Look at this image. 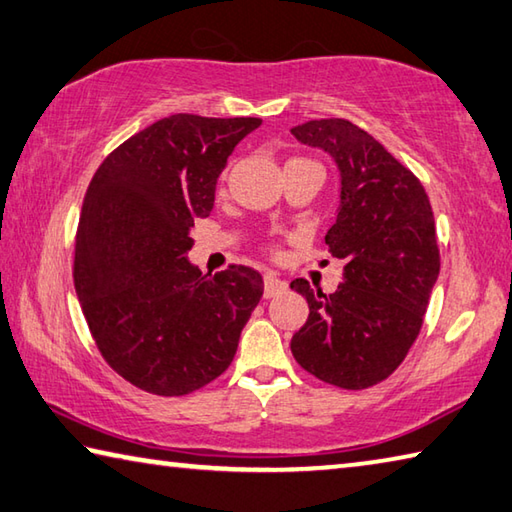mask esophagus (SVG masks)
Wrapping results in <instances>:
<instances>
[{
	"label": "esophagus",
	"mask_w": 512,
	"mask_h": 512,
	"mask_svg": "<svg viewBox=\"0 0 512 512\" xmlns=\"http://www.w3.org/2000/svg\"><path fill=\"white\" fill-rule=\"evenodd\" d=\"M284 288H286V282L280 280V277H277V273H273V271H266L264 273V295L266 297H273L277 293H282Z\"/></svg>",
	"instance_id": "1"
}]
</instances>
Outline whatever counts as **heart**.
Instances as JSON below:
<instances>
[{"instance_id":"obj_1","label":"heart","mask_w":512,"mask_h":512,"mask_svg":"<svg viewBox=\"0 0 512 512\" xmlns=\"http://www.w3.org/2000/svg\"><path fill=\"white\" fill-rule=\"evenodd\" d=\"M221 181H224V179H221Z\"/></svg>"}]
</instances>
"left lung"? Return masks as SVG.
Returning <instances> with one entry per match:
<instances>
[{
  "label": "left lung",
  "instance_id": "obj_1",
  "mask_svg": "<svg viewBox=\"0 0 512 512\" xmlns=\"http://www.w3.org/2000/svg\"><path fill=\"white\" fill-rule=\"evenodd\" d=\"M291 134L338 165L340 208L324 241L345 262L331 295L291 282L309 302L293 358L324 383L367 389L394 374L423 327L441 268L430 199L405 165L345 118L309 120Z\"/></svg>",
  "mask_w": 512,
  "mask_h": 512
}]
</instances>
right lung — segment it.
Returning <instances> with one entry per match:
<instances>
[{"label":"right lung","mask_w":512,"mask_h":512,"mask_svg":"<svg viewBox=\"0 0 512 512\" xmlns=\"http://www.w3.org/2000/svg\"><path fill=\"white\" fill-rule=\"evenodd\" d=\"M259 118L174 114L116 147L82 201L73 284L107 365L156 396L224 374L264 293L255 268L201 275L188 262L194 219Z\"/></svg>","instance_id":"obj_1"}]
</instances>
